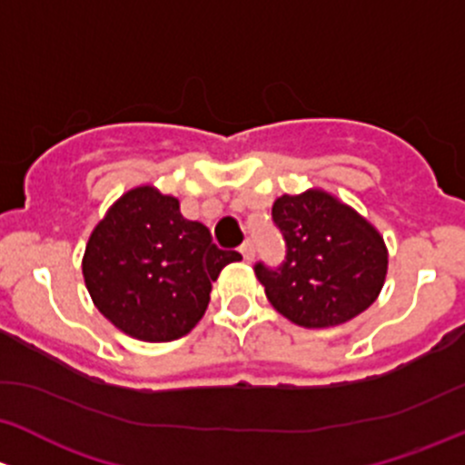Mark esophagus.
Returning a JSON list of instances; mask_svg holds the SVG:
<instances>
[{"mask_svg":"<svg viewBox=\"0 0 465 465\" xmlns=\"http://www.w3.org/2000/svg\"><path fill=\"white\" fill-rule=\"evenodd\" d=\"M239 252H242V257L246 262H252V257H255V243L251 242V239H246V242L239 246Z\"/></svg>","mask_w":465,"mask_h":465,"instance_id":"1","label":"esophagus"}]
</instances>
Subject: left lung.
<instances>
[{"mask_svg": "<svg viewBox=\"0 0 465 465\" xmlns=\"http://www.w3.org/2000/svg\"><path fill=\"white\" fill-rule=\"evenodd\" d=\"M284 239L280 266L255 264L266 298L300 327H336L378 298L387 272L382 237L356 210L331 194L309 190L272 203Z\"/></svg>", "mask_w": 465, "mask_h": 465, "instance_id": "left-lung-1", "label": "left lung"}]
</instances>
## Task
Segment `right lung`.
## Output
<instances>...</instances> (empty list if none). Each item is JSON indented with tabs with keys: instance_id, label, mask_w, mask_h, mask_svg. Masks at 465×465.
<instances>
[{
	"instance_id": "add662e5",
	"label": "right lung",
	"mask_w": 465,
	"mask_h": 465,
	"mask_svg": "<svg viewBox=\"0 0 465 465\" xmlns=\"http://www.w3.org/2000/svg\"><path fill=\"white\" fill-rule=\"evenodd\" d=\"M234 251L181 214L179 201L143 185L123 194L91 232L83 275L94 304L121 331L170 342L193 331L210 302L213 282Z\"/></svg>"
}]
</instances>
